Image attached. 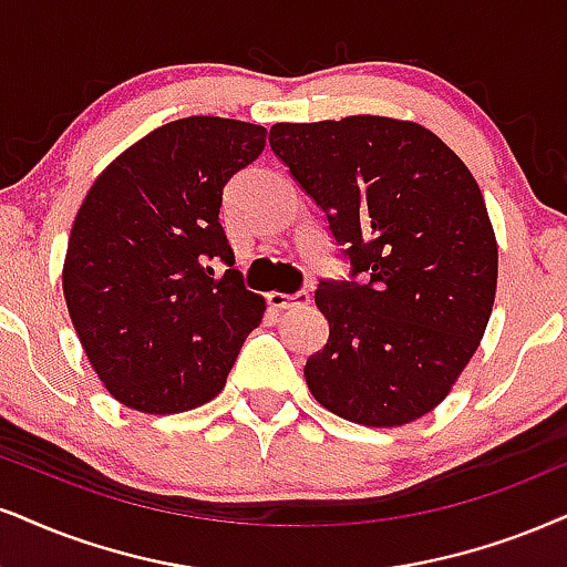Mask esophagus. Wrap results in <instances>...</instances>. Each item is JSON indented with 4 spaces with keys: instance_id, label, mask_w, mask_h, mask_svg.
<instances>
[{
    "instance_id": "obj_1",
    "label": "esophagus",
    "mask_w": 567,
    "mask_h": 567,
    "mask_svg": "<svg viewBox=\"0 0 567 567\" xmlns=\"http://www.w3.org/2000/svg\"><path fill=\"white\" fill-rule=\"evenodd\" d=\"M268 305L272 310H289V307H299V305H307L310 302V295L307 291H295V295H281V291H270L268 297Z\"/></svg>"
}]
</instances>
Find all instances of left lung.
I'll use <instances>...</instances> for the list:
<instances>
[{"label": "left lung", "instance_id": "8db88e82", "mask_svg": "<svg viewBox=\"0 0 567 567\" xmlns=\"http://www.w3.org/2000/svg\"><path fill=\"white\" fill-rule=\"evenodd\" d=\"M270 150L349 262V281L316 291L328 341L305 365L312 396L373 429L425 415L478 349L497 291L476 178L429 128L379 115L276 123Z\"/></svg>", "mask_w": 567, "mask_h": 567}]
</instances>
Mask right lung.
Wrapping results in <instances>:
<instances>
[{
    "mask_svg": "<svg viewBox=\"0 0 567 567\" xmlns=\"http://www.w3.org/2000/svg\"><path fill=\"white\" fill-rule=\"evenodd\" d=\"M265 136L228 117H181L128 146L89 188L62 291L91 368L125 408L171 415L209 402L260 326L265 299L234 270L220 207Z\"/></svg>",
    "mask_w": 567,
    "mask_h": 567,
    "instance_id": "add662e5",
    "label": "right lung"
}]
</instances>
